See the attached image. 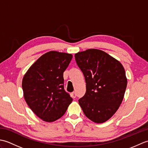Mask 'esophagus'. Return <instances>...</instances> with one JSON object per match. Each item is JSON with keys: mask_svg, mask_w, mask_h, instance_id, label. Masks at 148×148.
Segmentation results:
<instances>
[{"mask_svg": "<svg viewBox=\"0 0 148 148\" xmlns=\"http://www.w3.org/2000/svg\"><path fill=\"white\" fill-rule=\"evenodd\" d=\"M71 95H72V97H73V98H75V97H76V92H72L71 93Z\"/></svg>", "mask_w": 148, "mask_h": 148, "instance_id": "1", "label": "esophagus"}]
</instances>
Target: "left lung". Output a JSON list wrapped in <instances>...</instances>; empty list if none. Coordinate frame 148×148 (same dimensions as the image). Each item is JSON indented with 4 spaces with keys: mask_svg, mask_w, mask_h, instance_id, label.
Listing matches in <instances>:
<instances>
[{
    "mask_svg": "<svg viewBox=\"0 0 148 148\" xmlns=\"http://www.w3.org/2000/svg\"><path fill=\"white\" fill-rule=\"evenodd\" d=\"M83 72L86 91L79 99L84 114L97 123L108 121L120 106L127 85L125 69L117 60L97 49L75 54Z\"/></svg>",
    "mask_w": 148,
    "mask_h": 148,
    "instance_id": "left-lung-1",
    "label": "left lung"
}]
</instances>
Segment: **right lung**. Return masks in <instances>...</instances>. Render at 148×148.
Wrapping results in <instances>:
<instances>
[{
	"mask_svg": "<svg viewBox=\"0 0 148 148\" xmlns=\"http://www.w3.org/2000/svg\"><path fill=\"white\" fill-rule=\"evenodd\" d=\"M72 58L71 54L51 51L34 62L24 75V98L39 118L53 122L65 114L72 98L64 90L63 75Z\"/></svg>",
	"mask_w": 148,
	"mask_h": 148,
	"instance_id": "obj_1",
	"label": "right lung"
}]
</instances>
